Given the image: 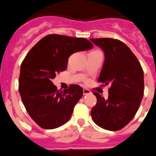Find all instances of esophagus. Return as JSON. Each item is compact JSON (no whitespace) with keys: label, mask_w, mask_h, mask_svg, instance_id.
Wrapping results in <instances>:
<instances>
[{"label":"esophagus","mask_w":156,"mask_h":156,"mask_svg":"<svg viewBox=\"0 0 156 156\" xmlns=\"http://www.w3.org/2000/svg\"><path fill=\"white\" fill-rule=\"evenodd\" d=\"M90 93H91L90 90H89V89H88V88H85L83 89V94H84V95H88V94H90Z\"/></svg>","instance_id":"esophagus-1"}]
</instances>
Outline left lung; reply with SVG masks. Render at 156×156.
Here are the masks:
<instances>
[{"mask_svg":"<svg viewBox=\"0 0 156 156\" xmlns=\"http://www.w3.org/2000/svg\"><path fill=\"white\" fill-rule=\"evenodd\" d=\"M100 47L105 61L98 81L109 85L108 99L93 92L97 102L91 115L98 126L118 130L134 118L144 95V72L139 61L125 43L112 38L90 39Z\"/></svg>","mask_w":156,"mask_h":156,"instance_id":"obj_1","label":"left lung"}]
</instances>
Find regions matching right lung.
I'll use <instances>...</instances> for the list:
<instances>
[{"label":"right lung","mask_w":156,"mask_h":156,"mask_svg":"<svg viewBox=\"0 0 156 156\" xmlns=\"http://www.w3.org/2000/svg\"><path fill=\"white\" fill-rule=\"evenodd\" d=\"M92 47V43L84 38L50 34L26 56L21 65L19 90L28 113L42 128H57L71 118L83 89L71 85L68 89L58 90L52 79L65 71L71 54Z\"/></svg>","instance_id":"right-lung-1"}]
</instances>
